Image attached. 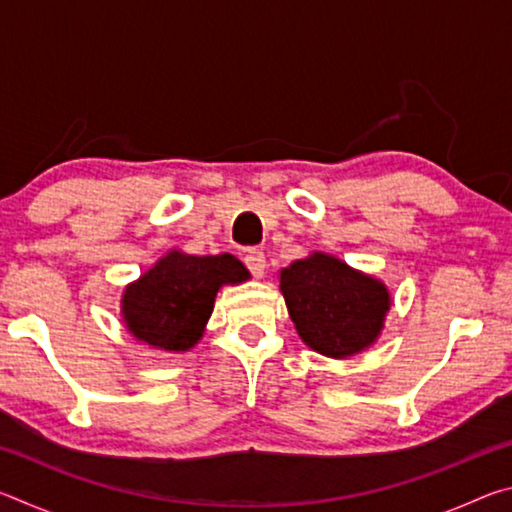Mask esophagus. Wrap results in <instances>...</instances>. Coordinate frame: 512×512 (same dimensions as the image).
<instances>
[{
    "mask_svg": "<svg viewBox=\"0 0 512 512\" xmlns=\"http://www.w3.org/2000/svg\"><path fill=\"white\" fill-rule=\"evenodd\" d=\"M244 264H246L248 271L253 273V277H262L264 271H266V257H264L262 250L250 248L246 257H244Z\"/></svg>",
    "mask_w": 512,
    "mask_h": 512,
    "instance_id": "esophagus-1",
    "label": "esophagus"
}]
</instances>
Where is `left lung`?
Listing matches in <instances>:
<instances>
[{
  "mask_svg": "<svg viewBox=\"0 0 512 512\" xmlns=\"http://www.w3.org/2000/svg\"><path fill=\"white\" fill-rule=\"evenodd\" d=\"M280 289L302 341L336 359L368 348L391 307L384 284L323 253L282 268Z\"/></svg>",
  "mask_w": 512,
  "mask_h": 512,
  "instance_id": "left-lung-1",
  "label": "left lung"
}]
</instances>
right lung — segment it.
Returning a JSON list of instances; mask_svg holds the SVG:
<instances>
[{"label": "right lung", "instance_id": "right-lung-1", "mask_svg": "<svg viewBox=\"0 0 512 512\" xmlns=\"http://www.w3.org/2000/svg\"><path fill=\"white\" fill-rule=\"evenodd\" d=\"M248 280L237 257H194L173 250L126 287L124 320L137 339L160 350H189L203 336L223 284Z\"/></svg>", "mask_w": 512, "mask_h": 512}]
</instances>
